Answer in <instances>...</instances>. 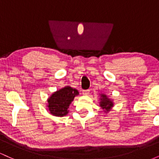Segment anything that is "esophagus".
Segmentation results:
<instances>
[{"label": "esophagus", "mask_w": 159, "mask_h": 159, "mask_svg": "<svg viewBox=\"0 0 159 159\" xmlns=\"http://www.w3.org/2000/svg\"><path fill=\"white\" fill-rule=\"evenodd\" d=\"M82 94L84 95V96H87V95L90 94V90H86L82 91Z\"/></svg>", "instance_id": "34e87169"}]
</instances>
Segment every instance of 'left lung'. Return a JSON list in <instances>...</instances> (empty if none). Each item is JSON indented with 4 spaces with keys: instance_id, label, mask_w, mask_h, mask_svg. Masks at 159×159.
I'll return each instance as SVG.
<instances>
[{
    "instance_id": "obj_1",
    "label": "left lung",
    "mask_w": 159,
    "mask_h": 159,
    "mask_svg": "<svg viewBox=\"0 0 159 159\" xmlns=\"http://www.w3.org/2000/svg\"><path fill=\"white\" fill-rule=\"evenodd\" d=\"M99 102H98L99 103V106L105 114H107L112 110L113 107L114 106V100L112 98H109L106 94L102 93H99Z\"/></svg>"
}]
</instances>
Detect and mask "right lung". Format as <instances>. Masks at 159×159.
Returning a JSON list of instances; mask_svg holds the SVG:
<instances>
[{
	"instance_id": "right-lung-1",
	"label": "right lung",
	"mask_w": 159,
	"mask_h": 159,
	"mask_svg": "<svg viewBox=\"0 0 159 159\" xmlns=\"http://www.w3.org/2000/svg\"><path fill=\"white\" fill-rule=\"evenodd\" d=\"M78 95L79 92L75 88L70 86H65L53 93L48 98L47 109L53 116L58 117L64 116L68 114L71 103Z\"/></svg>"
}]
</instances>
